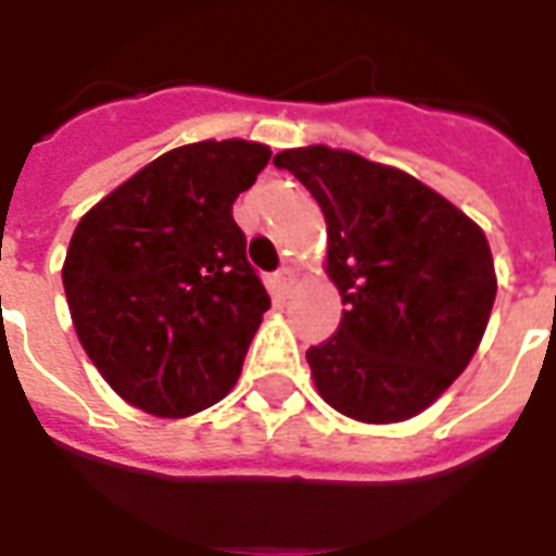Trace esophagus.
<instances>
[{"mask_svg":"<svg viewBox=\"0 0 556 556\" xmlns=\"http://www.w3.org/2000/svg\"><path fill=\"white\" fill-rule=\"evenodd\" d=\"M288 288H291V270L279 268L274 277H270V291L277 296H286Z\"/></svg>","mask_w":556,"mask_h":556,"instance_id":"1","label":"esophagus"}]
</instances>
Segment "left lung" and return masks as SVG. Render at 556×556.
Listing matches in <instances>:
<instances>
[{
    "label": "left lung",
    "instance_id": "obj_1",
    "mask_svg": "<svg viewBox=\"0 0 556 556\" xmlns=\"http://www.w3.org/2000/svg\"><path fill=\"white\" fill-rule=\"evenodd\" d=\"M326 216V274L343 320L305 352L323 401L366 424L424 413L482 343L493 300L491 244L444 195L395 167L331 147L274 155Z\"/></svg>",
    "mask_w": 556,
    "mask_h": 556
}]
</instances>
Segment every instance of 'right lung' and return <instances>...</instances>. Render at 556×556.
Segmentation results:
<instances>
[{"mask_svg": "<svg viewBox=\"0 0 556 556\" xmlns=\"http://www.w3.org/2000/svg\"><path fill=\"white\" fill-rule=\"evenodd\" d=\"M270 150L199 141L164 152L80 218L63 265L74 331L126 404L201 413L233 389L270 296L233 201Z\"/></svg>", "mask_w": 556, "mask_h": 556, "instance_id": "add662e5", "label": "right lung"}]
</instances>
